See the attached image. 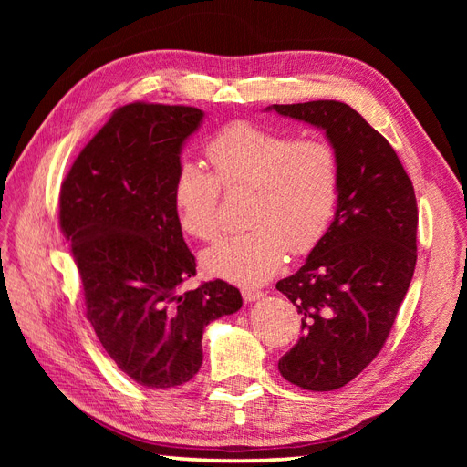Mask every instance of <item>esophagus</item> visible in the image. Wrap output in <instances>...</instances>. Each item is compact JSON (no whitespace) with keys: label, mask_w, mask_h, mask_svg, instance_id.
I'll list each match as a JSON object with an SVG mask.
<instances>
[{"label":"esophagus","mask_w":467,"mask_h":467,"mask_svg":"<svg viewBox=\"0 0 467 467\" xmlns=\"http://www.w3.org/2000/svg\"><path fill=\"white\" fill-rule=\"evenodd\" d=\"M242 296H244L245 302H255V300L263 298V292L257 290V288H244Z\"/></svg>","instance_id":"34e87169"}]
</instances>
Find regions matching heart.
I'll use <instances>...</instances> for the list:
<instances>
[{
	"label": "heart",
	"mask_w": 467,
	"mask_h": 467,
	"mask_svg": "<svg viewBox=\"0 0 467 467\" xmlns=\"http://www.w3.org/2000/svg\"><path fill=\"white\" fill-rule=\"evenodd\" d=\"M214 175L182 161L173 181V208L187 235L218 237L220 187L251 189V230L223 239L202 253L212 276L261 285L285 261L312 251L329 230L341 189L337 150L323 138H300L263 129L247 120L225 124L206 144Z\"/></svg>",
	"instance_id": "heart-1"
}]
</instances>
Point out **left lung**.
I'll list each match as a JSON object with an SVG mask.
<instances>
[{"instance_id": "1", "label": "left lung", "mask_w": 467, "mask_h": 467, "mask_svg": "<svg viewBox=\"0 0 467 467\" xmlns=\"http://www.w3.org/2000/svg\"><path fill=\"white\" fill-rule=\"evenodd\" d=\"M266 110L321 129L341 163L329 230L300 271L276 282L302 316V337L278 370L298 388L331 391L376 358L411 285L419 222L413 182L388 140L345 103Z\"/></svg>"}]
</instances>
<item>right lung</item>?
I'll return each mask as SVG.
<instances>
[{
	"label": "right lung",
	"instance_id": "1",
	"mask_svg": "<svg viewBox=\"0 0 467 467\" xmlns=\"http://www.w3.org/2000/svg\"><path fill=\"white\" fill-rule=\"evenodd\" d=\"M204 112L130 103L81 150L60 189L86 316L107 355L136 384H185L202 364L204 327L244 300L223 280L182 292L196 261L177 223L173 181Z\"/></svg>",
	"mask_w": 467,
	"mask_h": 467
}]
</instances>
